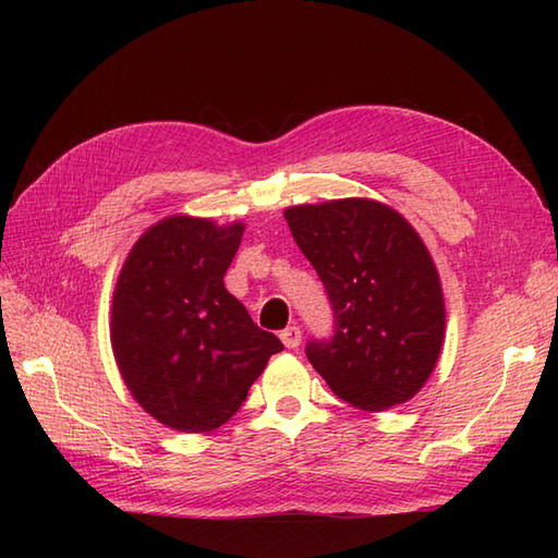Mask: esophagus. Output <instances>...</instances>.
<instances>
[{
  "label": "esophagus",
  "mask_w": 558,
  "mask_h": 558,
  "mask_svg": "<svg viewBox=\"0 0 558 558\" xmlns=\"http://www.w3.org/2000/svg\"><path fill=\"white\" fill-rule=\"evenodd\" d=\"M280 340L288 350H294L302 342V330L298 326H288L286 330H280Z\"/></svg>",
  "instance_id": "34e87169"
}]
</instances>
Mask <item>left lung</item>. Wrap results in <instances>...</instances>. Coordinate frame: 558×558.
<instances>
[{
  "mask_svg": "<svg viewBox=\"0 0 558 558\" xmlns=\"http://www.w3.org/2000/svg\"><path fill=\"white\" fill-rule=\"evenodd\" d=\"M286 220L333 310V336L310 340L306 360L352 408L408 402L432 376L446 328L441 280L420 234L369 198L292 206Z\"/></svg>",
  "mask_w": 558,
  "mask_h": 558,
  "instance_id": "1",
  "label": "left lung"
}]
</instances>
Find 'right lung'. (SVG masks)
I'll return each mask as SVG.
<instances>
[{
    "label": "right lung",
    "mask_w": 558,
    "mask_h": 558,
    "mask_svg": "<svg viewBox=\"0 0 558 558\" xmlns=\"http://www.w3.org/2000/svg\"><path fill=\"white\" fill-rule=\"evenodd\" d=\"M242 232V222L165 218L141 234L117 278V366L138 405L170 429H218L282 350L225 290Z\"/></svg>",
    "instance_id": "add662e5"
}]
</instances>
